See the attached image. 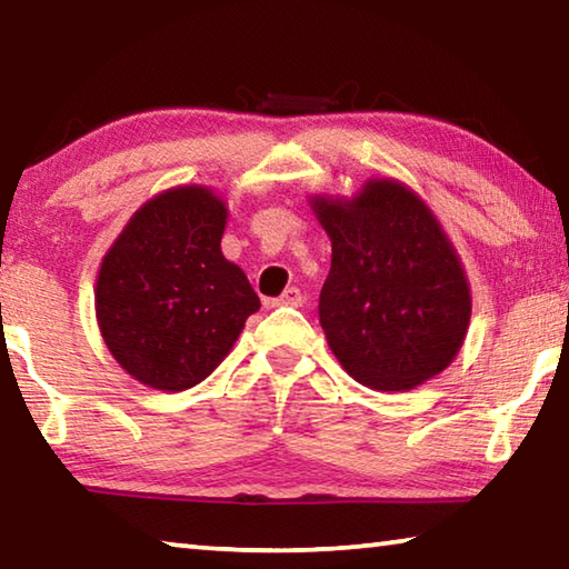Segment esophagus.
Returning a JSON list of instances; mask_svg holds the SVG:
<instances>
[{
  "instance_id": "34e87169",
  "label": "esophagus",
  "mask_w": 569,
  "mask_h": 569,
  "mask_svg": "<svg viewBox=\"0 0 569 569\" xmlns=\"http://www.w3.org/2000/svg\"><path fill=\"white\" fill-rule=\"evenodd\" d=\"M303 303V293L298 288H286V291L271 301V306H301Z\"/></svg>"
}]
</instances>
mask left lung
I'll use <instances>...</instances> for the list:
<instances>
[{
  "instance_id": "obj_1",
  "label": "left lung",
  "mask_w": 569,
  "mask_h": 569,
  "mask_svg": "<svg viewBox=\"0 0 569 569\" xmlns=\"http://www.w3.org/2000/svg\"><path fill=\"white\" fill-rule=\"evenodd\" d=\"M308 203L331 238L319 319L346 373L377 391L435 379L467 339L471 293L431 208L393 178Z\"/></svg>"
}]
</instances>
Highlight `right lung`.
I'll return each instance as SVG.
<instances>
[{
	"instance_id": "obj_1",
	"label": "right lung",
	"mask_w": 569,
	"mask_h": 569,
	"mask_svg": "<svg viewBox=\"0 0 569 569\" xmlns=\"http://www.w3.org/2000/svg\"><path fill=\"white\" fill-rule=\"evenodd\" d=\"M226 200L206 186L158 192L104 253L94 313L134 381L186 391L216 371L261 301L220 250Z\"/></svg>"
}]
</instances>
